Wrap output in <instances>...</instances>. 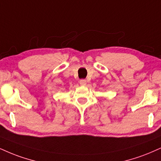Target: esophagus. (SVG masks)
<instances>
[{
  "label": "esophagus",
  "mask_w": 161,
  "mask_h": 161,
  "mask_svg": "<svg viewBox=\"0 0 161 161\" xmlns=\"http://www.w3.org/2000/svg\"><path fill=\"white\" fill-rule=\"evenodd\" d=\"M79 84L81 85V86H86L87 84V81L86 79H81V80H79Z\"/></svg>",
  "instance_id": "esophagus-1"
}]
</instances>
